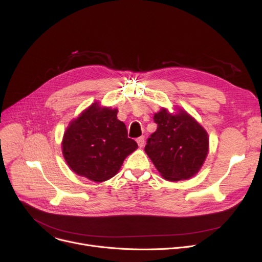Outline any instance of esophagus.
<instances>
[{"mask_svg": "<svg viewBox=\"0 0 262 262\" xmlns=\"http://www.w3.org/2000/svg\"><path fill=\"white\" fill-rule=\"evenodd\" d=\"M144 142H145V140H144V137H143V136L139 137V138L137 139V143H138V145H139L140 147H142V146L144 145Z\"/></svg>", "mask_w": 262, "mask_h": 262, "instance_id": "esophagus-1", "label": "esophagus"}]
</instances>
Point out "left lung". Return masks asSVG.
Returning a JSON list of instances; mask_svg holds the SVG:
<instances>
[{"label": "left lung", "instance_id": "8db88e82", "mask_svg": "<svg viewBox=\"0 0 262 262\" xmlns=\"http://www.w3.org/2000/svg\"><path fill=\"white\" fill-rule=\"evenodd\" d=\"M154 121L157 129L149 136L144 150L162 177L176 182L195 175L208 153L206 130L184 110L171 115L162 108Z\"/></svg>", "mask_w": 262, "mask_h": 262}]
</instances>
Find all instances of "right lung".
Wrapping results in <instances>:
<instances>
[{
    "instance_id": "1",
    "label": "right lung",
    "mask_w": 262,
    "mask_h": 262,
    "mask_svg": "<svg viewBox=\"0 0 262 262\" xmlns=\"http://www.w3.org/2000/svg\"><path fill=\"white\" fill-rule=\"evenodd\" d=\"M117 114V109L93 103L70 123L63 135L62 154L76 174L96 183L110 180L138 147Z\"/></svg>"
}]
</instances>
